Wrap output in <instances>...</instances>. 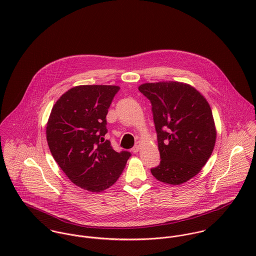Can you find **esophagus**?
Segmentation results:
<instances>
[{
	"mask_svg": "<svg viewBox=\"0 0 256 256\" xmlns=\"http://www.w3.org/2000/svg\"><path fill=\"white\" fill-rule=\"evenodd\" d=\"M140 146H141V143L140 142H136L135 143V146H133V148H132V150H133V152H139V150H140Z\"/></svg>",
	"mask_w": 256,
	"mask_h": 256,
	"instance_id": "1",
	"label": "esophagus"
}]
</instances>
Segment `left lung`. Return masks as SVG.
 Masks as SVG:
<instances>
[{
    "label": "left lung",
    "instance_id": "1",
    "mask_svg": "<svg viewBox=\"0 0 256 256\" xmlns=\"http://www.w3.org/2000/svg\"><path fill=\"white\" fill-rule=\"evenodd\" d=\"M139 90L152 104L160 156L152 174L162 182H186L206 164L215 146L208 102L193 86L178 82L143 84Z\"/></svg>",
    "mask_w": 256,
    "mask_h": 256
}]
</instances>
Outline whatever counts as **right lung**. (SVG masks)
I'll list each match as a JSON object with an SVG mask.
<instances>
[{
  "instance_id": "1",
  "label": "right lung",
  "mask_w": 256,
  "mask_h": 256,
  "mask_svg": "<svg viewBox=\"0 0 256 256\" xmlns=\"http://www.w3.org/2000/svg\"><path fill=\"white\" fill-rule=\"evenodd\" d=\"M120 88L78 86L54 104L46 127L50 152L69 180L82 189L100 192L120 176L131 152L113 150L106 115Z\"/></svg>"
}]
</instances>
